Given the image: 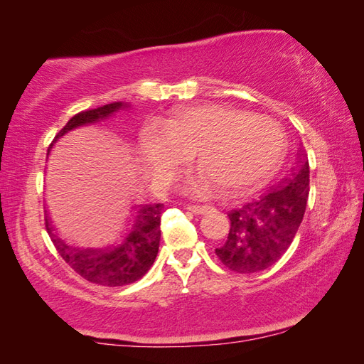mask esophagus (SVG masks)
<instances>
[{
	"label": "esophagus",
	"mask_w": 364,
	"mask_h": 364,
	"mask_svg": "<svg viewBox=\"0 0 364 364\" xmlns=\"http://www.w3.org/2000/svg\"><path fill=\"white\" fill-rule=\"evenodd\" d=\"M186 210H189L191 213H194V215H204V213H207L208 210H210V207H208V205H194V204H188V205H186Z\"/></svg>",
	"instance_id": "1"
}]
</instances>
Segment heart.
Masks as SVG:
<instances>
[{
    "mask_svg": "<svg viewBox=\"0 0 364 364\" xmlns=\"http://www.w3.org/2000/svg\"><path fill=\"white\" fill-rule=\"evenodd\" d=\"M136 151L154 186H167L194 156L197 167L184 178L188 193L208 197L225 186L231 194H244L278 170L284 133L269 115L228 104H196L171 110L162 122L146 120Z\"/></svg>",
    "mask_w": 364,
    "mask_h": 364,
    "instance_id": "obj_1",
    "label": "heart"
}]
</instances>
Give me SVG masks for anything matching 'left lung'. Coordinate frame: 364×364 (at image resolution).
Segmentation results:
<instances>
[{
  "label": "left lung",
  "instance_id": "8db88e82",
  "mask_svg": "<svg viewBox=\"0 0 364 364\" xmlns=\"http://www.w3.org/2000/svg\"><path fill=\"white\" fill-rule=\"evenodd\" d=\"M310 193V165L300 151L297 167L260 199L228 213L230 234L215 254L228 269L247 274L274 264L292 244Z\"/></svg>",
  "mask_w": 364,
  "mask_h": 364
}]
</instances>
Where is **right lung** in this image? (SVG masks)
Segmentation results:
<instances>
[{"label":"right lung","instance_id":"add662e5","mask_svg":"<svg viewBox=\"0 0 364 364\" xmlns=\"http://www.w3.org/2000/svg\"><path fill=\"white\" fill-rule=\"evenodd\" d=\"M123 107H125V102L119 101L75 114L54 136L49 147L75 128L96 125ZM162 208L164 204L134 207L125 218L122 230H119L112 239H109V242L100 245V247H75L58 237L46 218L45 225L54 247L73 271H77L83 279L93 282V284L117 287L132 284V282L141 279L152 267L159 252Z\"/></svg>","mask_w":364,"mask_h":364}]
</instances>
